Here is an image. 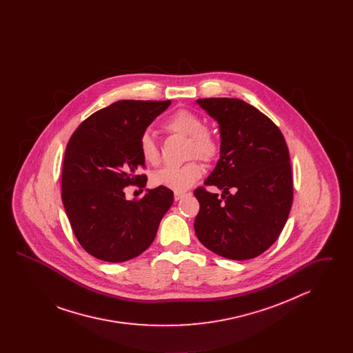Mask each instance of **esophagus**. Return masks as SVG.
Wrapping results in <instances>:
<instances>
[{"label": "esophagus", "instance_id": "esophagus-1", "mask_svg": "<svg viewBox=\"0 0 353 353\" xmlns=\"http://www.w3.org/2000/svg\"><path fill=\"white\" fill-rule=\"evenodd\" d=\"M185 196H186V193H184V192H174V201H179V200L184 199Z\"/></svg>", "mask_w": 353, "mask_h": 353}]
</instances>
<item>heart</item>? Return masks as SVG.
<instances>
[{
  "instance_id": "b5f03b06",
  "label": "heart",
  "mask_w": 353,
  "mask_h": 353,
  "mask_svg": "<svg viewBox=\"0 0 353 353\" xmlns=\"http://www.w3.org/2000/svg\"><path fill=\"white\" fill-rule=\"evenodd\" d=\"M164 130L169 134L188 137L186 156L188 159L199 157L205 163H213L221 151L219 136L206 125L197 114L189 110H179L173 112L165 121ZM143 160L150 165L160 163V148L148 134H143L139 144ZM203 174V168L199 160L193 159L183 165H169L160 169L152 177L156 186H164L174 192H184L196 184Z\"/></svg>"
}]
</instances>
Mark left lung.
<instances>
[{
  "label": "left lung",
  "mask_w": 353,
  "mask_h": 353,
  "mask_svg": "<svg viewBox=\"0 0 353 353\" xmlns=\"http://www.w3.org/2000/svg\"><path fill=\"white\" fill-rule=\"evenodd\" d=\"M197 103L219 121L221 154L194 196L200 210L194 232L202 245L223 258L252 259L278 239L288 219L292 172L278 125L246 101L208 98ZM206 185L224 190L219 198Z\"/></svg>",
  "instance_id": "obj_1"
}]
</instances>
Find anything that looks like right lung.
Here are the masks:
<instances>
[{
    "label": "right lung",
    "mask_w": 353,
    "mask_h": 353,
    "mask_svg": "<svg viewBox=\"0 0 353 353\" xmlns=\"http://www.w3.org/2000/svg\"><path fill=\"white\" fill-rule=\"evenodd\" d=\"M170 101H120L94 112L68 140L62 168V202L72 233L90 255L125 262L151 246L173 192L145 189L127 201L124 189L143 190L147 174L140 139Z\"/></svg>",
    "instance_id": "add662e5"
}]
</instances>
